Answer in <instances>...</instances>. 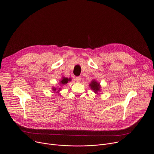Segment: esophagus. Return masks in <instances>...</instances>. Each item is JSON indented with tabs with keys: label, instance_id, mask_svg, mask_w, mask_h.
Wrapping results in <instances>:
<instances>
[{
	"label": "esophagus",
	"instance_id": "1",
	"mask_svg": "<svg viewBox=\"0 0 154 154\" xmlns=\"http://www.w3.org/2000/svg\"><path fill=\"white\" fill-rule=\"evenodd\" d=\"M75 80L77 82H80L81 81V77H76L75 78Z\"/></svg>",
	"mask_w": 154,
	"mask_h": 154
}]
</instances>
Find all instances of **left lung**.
Masks as SVG:
<instances>
[{"instance_id": "left-lung-1", "label": "left lung", "mask_w": 154, "mask_h": 154, "mask_svg": "<svg viewBox=\"0 0 154 154\" xmlns=\"http://www.w3.org/2000/svg\"><path fill=\"white\" fill-rule=\"evenodd\" d=\"M90 87H91V88L94 90V92H95L96 93L100 91V83H97L95 80H93L91 83L90 84Z\"/></svg>"}]
</instances>
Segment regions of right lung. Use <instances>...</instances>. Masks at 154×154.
I'll return each mask as SVG.
<instances>
[{"label":"right lung","instance_id":"1","mask_svg":"<svg viewBox=\"0 0 154 154\" xmlns=\"http://www.w3.org/2000/svg\"><path fill=\"white\" fill-rule=\"evenodd\" d=\"M71 80V79H67V78H66V77H63V79H62V80L61 81V84H63V85H64V84H66V83H67V82H68V81H70ZM60 90V89H59ZM53 90H54V91H55V90H56V88H53Z\"/></svg>","mask_w":154,"mask_h":154}]
</instances>
